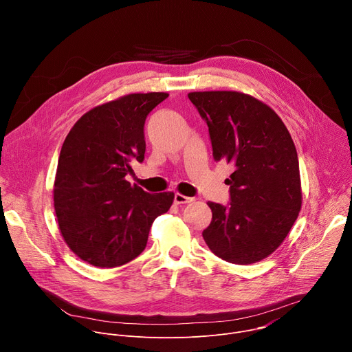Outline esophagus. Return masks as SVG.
I'll return each mask as SVG.
<instances>
[{"label": "esophagus", "mask_w": 352, "mask_h": 352, "mask_svg": "<svg viewBox=\"0 0 352 352\" xmlns=\"http://www.w3.org/2000/svg\"><path fill=\"white\" fill-rule=\"evenodd\" d=\"M193 197H189V196H184L181 193H175L174 195V204L175 205H186V204H190L193 202Z\"/></svg>", "instance_id": "esophagus-1"}]
</instances>
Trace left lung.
I'll return each mask as SVG.
<instances>
[{
    "label": "left lung",
    "instance_id": "8db88e82",
    "mask_svg": "<svg viewBox=\"0 0 352 352\" xmlns=\"http://www.w3.org/2000/svg\"><path fill=\"white\" fill-rule=\"evenodd\" d=\"M209 126L213 159L234 166L227 205L208 202L213 217L204 239L219 258L250 265L280 246L300 210L296 148L280 117L238 91L188 94Z\"/></svg>",
    "mask_w": 352,
    "mask_h": 352
}]
</instances>
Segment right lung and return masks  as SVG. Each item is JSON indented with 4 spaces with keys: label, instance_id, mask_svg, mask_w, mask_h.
I'll list each match as a JSON object with an SVG mask.
<instances>
[{
    "label": "right lung",
    "instance_id": "obj_1",
    "mask_svg": "<svg viewBox=\"0 0 352 352\" xmlns=\"http://www.w3.org/2000/svg\"><path fill=\"white\" fill-rule=\"evenodd\" d=\"M167 93H135L94 107L67 135L54 182V208L72 252L97 267L122 266L146 248L174 193H148L125 177L144 160V121Z\"/></svg>",
    "mask_w": 352,
    "mask_h": 352
}]
</instances>
